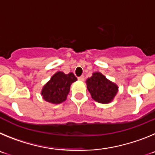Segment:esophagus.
<instances>
[{"label":"esophagus","instance_id":"esophagus-1","mask_svg":"<svg viewBox=\"0 0 155 155\" xmlns=\"http://www.w3.org/2000/svg\"><path fill=\"white\" fill-rule=\"evenodd\" d=\"M78 80L81 81H84V75H81V76L78 77Z\"/></svg>","mask_w":155,"mask_h":155}]
</instances>
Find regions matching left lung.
<instances>
[{"instance_id": "8db88e82", "label": "left lung", "mask_w": 155, "mask_h": 155, "mask_svg": "<svg viewBox=\"0 0 155 155\" xmlns=\"http://www.w3.org/2000/svg\"><path fill=\"white\" fill-rule=\"evenodd\" d=\"M87 88L91 98L102 104L113 102L118 92L119 87L100 72H94L91 78L86 80Z\"/></svg>"}]
</instances>
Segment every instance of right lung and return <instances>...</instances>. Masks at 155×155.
Masks as SVG:
<instances>
[{"mask_svg":"<svg viewBox=\"0 0 155 155\" xmlns=\"http://www.w3.org/2000/svg\"><path fill=\"white\" fill-rule=\"evenodd\" d=\"M77 80L72 72L66 74L62 71H57L42 87L41 95L46 102L51 104L62 103L67 99L71 84Z\"/></svg>","mask_w":155,"mask_h":155,"instance_id":"add662e5","label":"right lung"}]
</instances>
